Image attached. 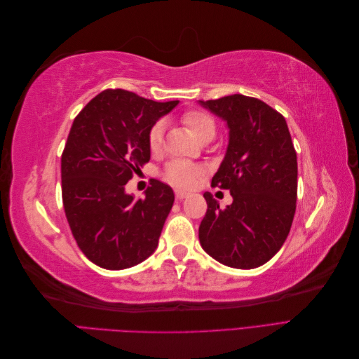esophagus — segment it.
<instances>
[{
	"instance_id": "esophagus-1",
	"label": "esophagus",
	"mask_w": 359,
	"mask_h": 359,
	"mask_svg": "<svg viewBox=\"0 0 359 359\" xmlns=\"http://www.w3.org/2000/svg\"><path fill=\"white\" fill-rule=\"evenodd\" d=\"M187 196H189V193H187V191H182V190H177V191H175V198H177L178 201L186 199Z\"/></svg>"
}]
</instances>
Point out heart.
<instances>
[{"mask_svg": "<svg viewBox=\"0 0 359 359\" xmlns=\"http://www.w3.org/2000/svg\"><path fill=\"white\" fill-rule=\"evenodd\" d=\"M182 123L187 126L191 135L201 142H210L215 136V121L214 118L203 111H187L182 115ZM163 132H165V124L163 121H157L153 124L148 132V145L151 151H158L163 144ZM202 170L184 161H170L165 169V180L170 182L172 186L177 187H191L199 180Z\"/></svg>", "mask_w": 359, "mask_h": 359, "instance_id": "1", "label": "heart"}]
</instances>
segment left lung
<instances>
[{"instance_id":"obj_1","label":"left lung","mask_w":359,"mask_h":359,"mask_svg":"<svg viewBox=\"0 0 359 359\" xmlns=\"http://www.w3.org/2000/svg\"><path fill=\"white\" fill-rule=\"evenodd\" d=\"M224 119L229 144L212 187L231 190L220 208L210 191L199 226L202 248L220 264L252 269L266 264L289 235L297 210L298 163L285 116L255 97L199 100Z\"/></svg>"}]
</instances>
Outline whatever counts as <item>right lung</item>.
I'll list each match as a JSON object with an SVG mask.
<instances>
[{
    "instance_id": "1",
    "label": "right lung",
    "mask_w": 359,
    "mask_h": 359,
    "mask_svg": "<svg viewBox=\"0 0 359 359\" xmlns=\"http://www.w3.org/2000/svg\"><path fill=\"white\" fill-rule=\"evenodd\" d=\"M178 104L104 90L74 118L61 156L62 205L82 253L104 269H126L154 253L173 191L151 182L145 199L126 184L149 161L148 132Z\"/></svg>"
}]
</instances>
